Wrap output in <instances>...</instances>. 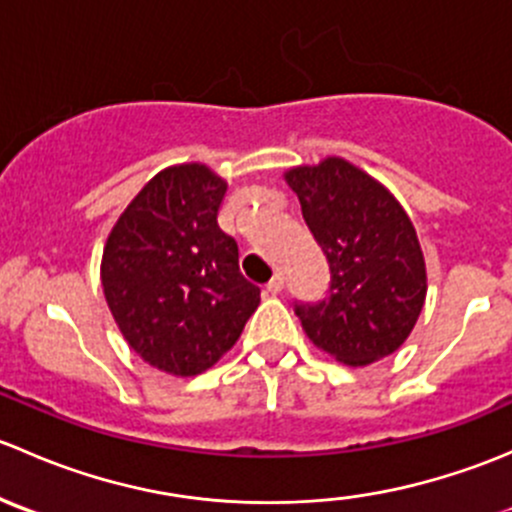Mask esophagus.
I'll return each instance as SVG.
<instances>
[{
	"label": "esophagus",
	"instance_id": "1",
	"mask_svg": "<svg viewBox=\"0 0 512 512\" xmlns=\"http://www.w3.org/2000/svg\"><path fill=\"white\" fill-rule=\"evenodd\" d=\"M282 287H285V277H282L280 272H277V275L272 277L270 282H267V292H270V294H280Z\"/></svg>",
	"mask_w": 512,
	"mask_h": 512
}]
</instances>
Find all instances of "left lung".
I'll use <instances>...</instances> for the list:
<instances>
[{
  "mask_svg": "<svg viewBox=\"0 0 512 512\" xmlns=\"http://www.w3.org/2000/svg\"><path fill=\"white\" fill-rule=\"evenodd\" d=\"M302 218L327 255L329 297L294 304L314 347L347 366L394 354L426 302V260L416 227L389 188L329 156L285 173Z\"/></svg>",
  "mask_w": 512,
  "mask_h": 512,
  "instance_id": "left-lung-1",
  "label": "left lung"
}]
</instances>
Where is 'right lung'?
I'll return each mask as SVG.
<instances>
[{
  "instance_id": "1",
  "label": "right lung",
  "mask_w": 512,
  "mask_h": 512,
  "mask_svg": "<svg viewBox=\"0 0 512 512\" xmlns=\"http://www.w3.org/2000/svg\"><path fill=\"white\" fill-rule=\"evenodd\" d=\"M225 190L208 165H170L128 203L103 247L108 309L128 347L165 374L218 364L260 304L237 242L218 227Z\"/></svg>"
}]
</instances>
